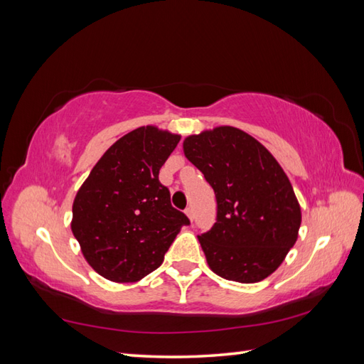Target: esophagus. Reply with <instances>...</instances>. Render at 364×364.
<instances>
[{
	"instance_id": "esophagus-1",
	"label": "esophagus",
	"mask_w": 364,
	"mask_h": 364,
	"mask_svg": "<svg viewBox=\"0 0 364 364\" xmlns=\"http://www.w3.org/2000/svg\"><path fill=\"white\" fill-rule=\"evenodd\" d=\"M184 213H186V215H188L189 217V220L192 222L193 220V209L189 206V208H186V210H184Z\"/></svg>"
}]
</instances>
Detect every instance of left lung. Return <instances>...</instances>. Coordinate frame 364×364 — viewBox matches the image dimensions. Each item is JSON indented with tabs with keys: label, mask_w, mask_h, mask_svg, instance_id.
Returning a JSON list of instances; mask_svg holds the SVG:
<instances>
[{
	"label": "left lung",
	"mask_w": 364,
	"mask_h": 364,
	"mask_svg": "<svg viewBox=\"0 0 364 364\" xmlns=\"http://www.w3.org/2000/svg\"><path fill=\"white\" fill-rule=\"evenodd\" d=\"M217 200L215 223L198 240L209 268L228 281L259 282L282 264L301 226V208L274 156L248 133L217 127L183 142Z\"/></svg>",
	"instance_id": "obj_1"
}]
</instances>
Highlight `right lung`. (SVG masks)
Segmentation results:
<instances>
[{
    "label": "right lung",
    "instance_id": "1",
    "mask_svg": "<svg viewBox=\"0 0 364 364\" xmlns=\"http://www.w3.org/2000/svg\"><path fill=\"white\" fill-rule=\"evenodd\" d=\"M178 142V134L151 125L127 133L75 196L73 234L83 257L108 281L136 282L154 272L181 226L191 223L158 178Z\"/></svg>",
    "mask_w": 364,
    "mask_h": 364
}]
</instances>
